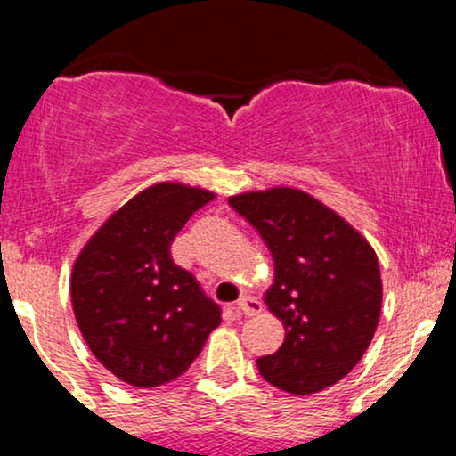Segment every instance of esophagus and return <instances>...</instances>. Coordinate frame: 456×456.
Instances as JSON below:
<instances>
[{
  "label": "esophagus",
  "mask_w": 456,
  "mask_h": 456,
  "mask_svg": "<svg viewBox=\"0 0 456 456\" xmlns=\"http://www.w3.org/2000/svg\"><path fill=\"white\" fill-rule=\"evenodd\" d=\"M238 311L244 313V315H257L261 313V302L257 297H250V296H242L238 300Z\"/></svg>",
  "instance_id": "obj_1"
}]
</instances>
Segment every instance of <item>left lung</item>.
<instances>
[{"label": "left lung", "instance_id": "8db88e82", "mask_svg": "<svg viewBox=\"0 0 456 456\" xmlns=\"http://www.w3.org/2000/svg\"><path fill=\"white\" fill-rule=\"evenodd\" d=\"M274 259L264 300L285 326V341L257 360L259 373L291 395L341 381L369 349L381 313L373 246L305 191L276 186L229 197Z\"/></svg>", "mask_w": 456, "mask_h": 456}]
</instances>
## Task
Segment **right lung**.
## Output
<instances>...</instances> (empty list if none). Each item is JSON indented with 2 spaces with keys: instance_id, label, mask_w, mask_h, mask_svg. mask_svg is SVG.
I'll use <instances>...</instances> for the list:
<instances>
[{
  "instance_id": "1",
  "label": "right lung",
  "mask_w": 456,
  "mask_h": 456,
  "mask_svg": "<svg viewBox=\"0 0 456 456\" xmlns=\"http://www.w3.org/2000/svg\"><path fill=\"white\" fill-rule=\"evenodd\" d=\"M206 188L159 182L113 212L72 265L78 330L104 369L137 388L180 378L221 323V308L171 259Z\"/></svg>"
}]
</instances>
